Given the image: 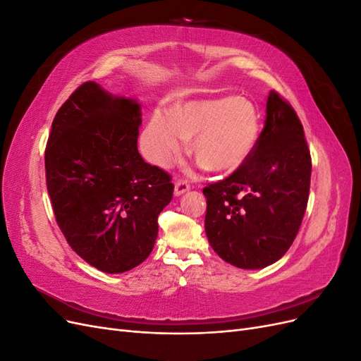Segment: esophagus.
<instances>
[{
    "instance_id": "obj_1",
    "label": "esophagus",
    "mask_w": 361,
    "mask_h": 361,
    "mask_svg": "<svg viewBox=\"0 0 361 361\" xmlns=\"http://www.w3.org/2000/svg\"><path fill=\"white\" fill-rule=\"evenodd\" d=\"M190 183L187 180H182V179H178L176 183H174V194L176 195H182L183 192H187L190 190Z\"/></svg>"
}]
</instances>
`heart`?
I'll return each instance as SVG.
<instances>
[{"instance_id":"b5f03b06","label":"heart","mask_w":361,"mask_h":361,"mask_svg":"<svg viewBox=\"0 0 361 361\" xmlns=\"http://www.w3.org/2000/svg\"><path fill=\"white\" fill-rule=\"evenodd\" d=\"M262 122L257 106L238 94L192 101L157 110L145 130V147L157 166H169L192 139V152L206 170L232 173L253 154Z\"/></svg>"}]
</instances>
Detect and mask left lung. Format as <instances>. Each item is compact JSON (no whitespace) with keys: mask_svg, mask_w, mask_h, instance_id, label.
<instances>
[{"mask_svg":"<svg viewBox=\"0 0 361 361\" xmlns=\"http://www.w3.org/2000/svg\"><path fill=\"white\" fill-rule=\"evenodd\" d=\"M312 158L292 105L272 90L253 154L226 179L203 188L204 231L215 253L244 269L286 253L307 207Z\"/></svg>","mask_w":361,"mask_h":361,"instance_id":"left-lung-1","label":"left lung"}]
</instances>
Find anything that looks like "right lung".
I'll list each match as a JSON object with an SVG mask.
<instances>
[{"label": "right lung", "instance_id": "right-lung-1", "mask_svg": "<svg viewBox=\"0 0 361 361\" xmlns=\"http://www.w3.org/2000/svg\"><path fill=\"white\" fill-rule=\"evenodd\" d=\"M140 105L87 81L52 120L47 188L68 244L108 274L135 268L155 245L171 176L137 149Z\"/></svg>", "mask_w": 361, "mask_h": 361}]
</instances>
